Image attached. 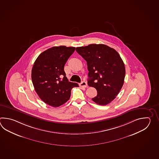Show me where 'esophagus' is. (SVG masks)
Instances as JSON below:
<instances>
[{
    "mask_svg": "<svg viewBox=\"0 0 159 159\" xmlns=\"http://www.w3.org/2000/svg\"><path fill=\"white\" fill-rule=\"evenodd\" d=\"M80 85L81 87H84V88H86L88 86L87 83L86 82H84V81H82L81 84H80Z\"/></svg>",
    "mask_w": 159,
    "mask_h": 159,
    "instance_id": "1",
    "label": "esophagus"
}]
</instances>
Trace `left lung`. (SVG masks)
Wrapping results in <instances>:
<instances>
[{"label": "left lung", "instance_id": "8db88e82", "mask_svg": "<svg viewBox=\"0 0 159 159\" xmlns=\"http://www.w3.org/2000/svg\"><path fill=\"white\" fill-rule=\"evenodd\" d=\"M76 51L87 62L88 85L97 91L91 99L99 105L110 103L121 90L125 77V66L120 55L105 44H90L76 48Z\"/></svg>", "mask_w": 159, "mask_h": 159}]
</instances>
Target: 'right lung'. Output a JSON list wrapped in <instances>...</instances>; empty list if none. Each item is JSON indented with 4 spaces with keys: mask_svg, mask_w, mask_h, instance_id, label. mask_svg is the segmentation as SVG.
I'll return each instance as SVG.
<instances>
[{
    "mask_svg": "<svg viewBox=\"0 0 159 159\" xmlns=\"http://www.w3.org/2000/svg\"><path fill=\"white\" fill-rule=\"evenodd\" d=\"M75 49L65 46L51 48L34 61L31 74L34 90L43 101L54 107L68 101L71 89L79 86L68 81L64 71L65 64Z\"/></svg>",
    "mask_w": 159,
    "mask_h": 159,
    "instance_id": "add662e5",
    "label": "right lung"
}]
</instances>
